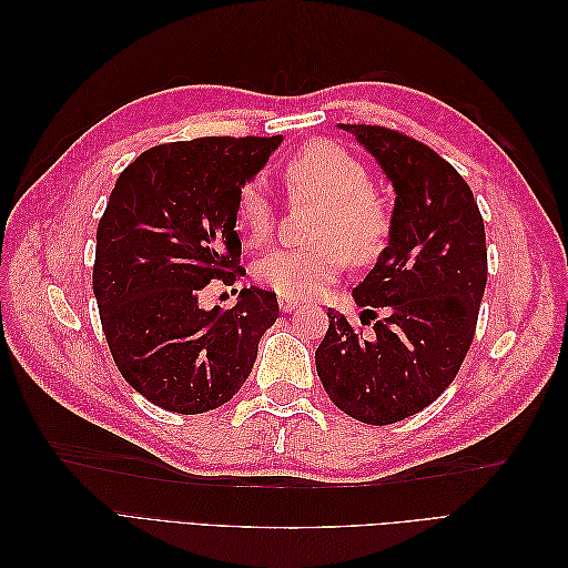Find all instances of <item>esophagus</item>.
I'll return each instance as SVG.
<instances>
[{"label":"esophagus","mask_w":568,"mask_h":568,"mask_svg":"<svg viewBox=\"0 0 568 568\" xmlns=\"http://www.w3.org/2000/svg\"><path fill=\"white\" fill-rule=\"evenodd\" d=\"M280 307H282V313H291V311H296V307H298V301L280 298Z\"/></svg>","instance_id":"34e87169"}]
</instances>
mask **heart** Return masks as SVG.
Listing matches in <instances>:
<instances>
[{"instance_id": "heart-1", "label": "heart", "mask_w": 568, "mask_h": 568, "mask_svg": "<svg viewBox=\"0 0 568 568\" xmlns=\"http://www.w3.org/2000/svg\"><path fill=\"white\" fill-rule=\"evenodd\" d=\"M284 186L291 199L313 201L320 215L313 246L280 248L255 265V280L291 301L324 294L346 261L367 265L388 244L393 215L382 194L372 189L369 170L334 142L303 146L284 165ZM234 217L253 246L265 244L277 225V211L261 182H248L236 194Z\"/></svg>"}]
</instances>
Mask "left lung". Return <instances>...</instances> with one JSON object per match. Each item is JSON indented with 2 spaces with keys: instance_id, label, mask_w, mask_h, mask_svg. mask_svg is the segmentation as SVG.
I'll return each mask as SVG.
<instances>
[{
  "instance_id": "left-lung-1",
  "label": "left lung",
  "mask_w": 568,
  "mask_h": 568,
  "mask_svg": "<svg viewBox=\"0 0 568 568\" xmlns=\"http://www.w3.org/2000/svg\"><path fill=\"white\" fill-rule=\"evenodd\" d=\"M341 128L395 189L388 246L353 288L384 317L363 334L329 307L315 365L338 409L384 426L432 405L467 357L488 280L486 230L469 184L434 149L382 125Z\"/></svg>"
}]
</instances>
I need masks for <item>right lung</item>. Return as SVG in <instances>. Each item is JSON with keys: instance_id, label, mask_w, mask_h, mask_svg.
Instances as JSON below:
<instances>
[{"instance_id": "1", "label": "right lung", "mask_w": 568, "mask_h": 568, "mask_svg": "<svg viewBox=\"0 0 568 568\" xmlns=\"http://www.w3.org/2000/svg\"><path fill=\"white\" fill-rule=\"evenodd\" d=\"M280 144L282 134L161 144L113 186L97 227L94 296L115 367L153 405L201 415L232 400L277 322L274 291L242 288L230 311H203L199 296L246 274L236 194Z\"/></svg>"}]
</instances>
